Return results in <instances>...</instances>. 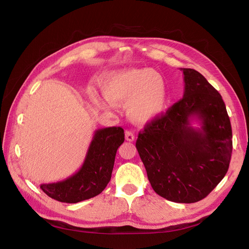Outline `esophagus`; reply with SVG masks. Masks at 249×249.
Returning a JSON list of instances; mask_svg holds the SVG:
<instances>
[{"label":"esophagus","instance_id":"34e87169","mask_svg":"<svg viewBox=\"0 0 249 249\" xmlns=\"http://www.w3.org/2000/svg\"><path fill=\"white\" fill-rule=\"evenodd\" d=\"M125 140L128 142H133L135 140V135L131 131H125Z\"/></svg>","mask_w":249,"mask_h":249}]
</instances>
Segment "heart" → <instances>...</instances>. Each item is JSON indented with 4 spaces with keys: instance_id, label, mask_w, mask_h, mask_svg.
I'll return each mask as SVG.
<instances>
[{
    "instance_id": "heart-1",
    "label": "heart",
    "mask_w": 249,
    "mask_h": 249,
    "mask_svg": "<svg viewBox=\"0 0 249 249\" xmlns=\"http://www.w3.org/2000/svg\"><path fill=\"white\" fill-rule=\"evenodd\" d=\"M102 99L90 89L92 102L110 108L128 104L130 117L136 123L145 124L161 115L167 103L166 82L152 68H126L114 71L103 83Z\"/></svg>"
}]
</instances>
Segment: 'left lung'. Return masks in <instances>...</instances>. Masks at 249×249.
Instances as JSON below:
<instances>
[{
    "label": "left lung",
    "mask_w": 249,
    "mask_h": 249,
    "mask_svg": "<svg viewBox=\"0 0 249 249\" xmlns=\"http://www.w3.org/2000/svg\"><path fill=\"white\" fill-rule=\"evenodd\" d=\"M184 93L140 132L136 148L153 191L165 199L197 202L227 174L232 130L222 96L198 71L182 68ZM197 119L200 128H193Z\"/></svg>",
    "instance_id": "obj_1"
}]
</instances>
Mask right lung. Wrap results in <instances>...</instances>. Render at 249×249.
Wrapping results in <instances>:
<instances>
[{"label":"right lung","mask_w":249,"mask_h":249,"mask_svg":"<svg viewBox=\"0 0 249 249\" xmlns=\"http://www.w3.org/2000/svg\"><path fill=\"white\" fill-rule=\"evenodd\" d=\"M124 142V132L120 126L98 129L82 167L63 181L40 184V189L49 197L66 203H76L99 195L110 180L116 152Z\"/></svg>","instance_id":"1"}]
</instances>
